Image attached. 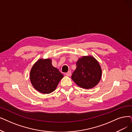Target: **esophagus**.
I'll return each instance as SVG.
<instances>
[{
  "label": "esophagus",
  "instance_id": "obj_1",
  "mask_svg": "<svg viewBox=\"0 0 132 132\" xmlns=\"http://www.w3.org/2000/svg\"><path fill=\"white\" fill-rule=\"evenodd\" d=\"M65 75L67 76H70L71 75V72L70 71L67 72V73H65Z\"/></svg>",
  "mask_w": 132,
  "mask_h": 132
}]
</instances>
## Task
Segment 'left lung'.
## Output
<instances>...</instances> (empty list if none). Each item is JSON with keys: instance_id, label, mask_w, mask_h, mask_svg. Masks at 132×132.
<instances>
[{"instance_id": "8db88e82", "label": "left lung", "mask_w": 132, "mask_h": 132, "mask_svg": "<svg viewBox=\"0 0 132 132\" xmlns=\"http://www.w3.org/2000/svg\"><path fill=\"white\" fill-rule=\"evenodd\" d=\"M102 77V69L98 61L92 56H84L76 62V68L72 80L79 87L91 89L95 87Z\"/></svg>"}]
</instances>
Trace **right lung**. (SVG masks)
<instances>
[{
  "instance_id": "add662e5",
  "label": "right lung",
  "mask_w": 132,
  "mask_h": 132,
  "mask_svg": "<svg viewBox=\"0 0 132 132\" xmlns=\"http://www.w3.org/2000/svg\"><path fill=\"white\" fill-rule=\"evenodd\" d=\"M63 75L52 66L51 59H40L31 68L30 78L34 88L43 94H50L57 88Z\"/></svg>"
}]
</instances>
